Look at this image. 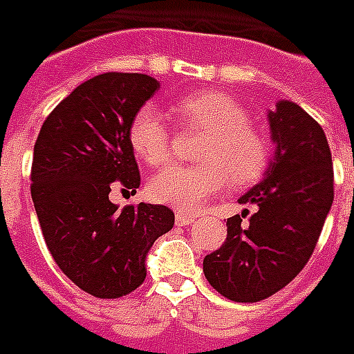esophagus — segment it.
<instances>
[{
	"mask_svg": "<svg viewBox=\"0 0 354 354\" xmlns=\"http://www.w3.org/2000/svg\"><path fill=\"white\" fill-rule=\"evenodd\" d=\"M194 220H196V218H194V214H187V212L179 211L177 214H175V224L177 225H190Z\"/></svg>",
	"mask_w": 354,
	"mask_h": 354,
	"instance_id": "34e87169",
	"label": "esophagus"
}]
</instances>
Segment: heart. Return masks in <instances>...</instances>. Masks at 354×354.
I'll return each instance as SVG.
<instances>
[{
    "instance_id": "obj_1",
    "label": "heart",
    "mask_w": 354,
    "mask_h": 354,
    "mask_svg": "<svg viewBox=\"0 0 354 354\" xmlns=\"http://www.w3.org/2000/svg\"><path fill=\"white\" fill-rule=\"evenodd\" d=\"M177 115L207 136L198 151L196 166H169L151 179V198L179 211H198L230 180L250 187L261 179L270 162V145L259 130L248 124V111L222 91H199L180 98ZM129 140L149 166H160L169 156V134L155 106L145 104L132 117Z\"/></svg>"
}]
</instances>
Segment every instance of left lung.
<instances>
[{
    "label": "left lung",
    "instance_id": "8db88e82",
    "mask_svg": "<svg viewBox=\"0 0 354 354\" xmlns=\"http://www.w3.org/2000/svg\"><path fill=\"white\" fill-rule=\"evenodd\" d=\"M274 153L263 179L239 198L256 205L227 218L225 243L203 259L212 288L235 302H257L286 288L304 268L334 199L328 142L297 102L267 113Z\"/></svg>",
    "mask_w": 354,
    "mask_h": 354
}]
</instances>
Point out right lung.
Listing matches in <instances>:
<instances>
[{
    "mask_svg": "<svg viewBox=\"0 0 354 354\" xmlns=\"http://www.w3.org/2000/svg\"><path fill=\"white\" fill-rule=\"evenodd\" d=\"M160 87L147 74L106 73L80 84L46 117L33 149L31 198L57 267L80 289L117 299L145 280L153 243L174 227L166 205L111 203L140 188L132 117Z\"/></svg>",
    "mask_w": 354,
    "mask_h": 354,
    "instance_id": "add662e5",
    "label": "right lung"
}]
</instances>
